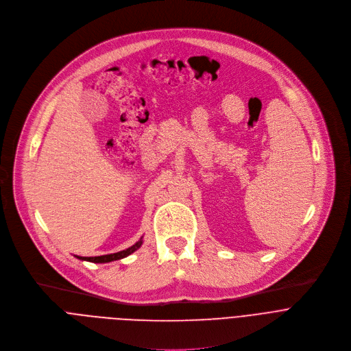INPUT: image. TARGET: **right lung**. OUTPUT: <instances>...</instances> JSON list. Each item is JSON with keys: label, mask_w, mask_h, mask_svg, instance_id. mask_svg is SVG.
<instances>
[{"label": "right lung", "mask_w": 351, "mask_h": 351, "mask_svg": "<svg viewBox=\"0 0 351 351\" xmlns=\"http://www.w3.org/2000/svg\"><path fill=\"white\" fill-rule=\"evenodd\" d=\"M143 245V238L139 239L135 245H132L131 247L117 252V253H112V254H105V256H97V257H82V256H76L80 260H86V261H91V263H109V261H114V260H120L123 257H127L128 254L134 253L136 249H139V246Z\"/></svg>", "instance_id": "right-lung-1"}]
</instances>
